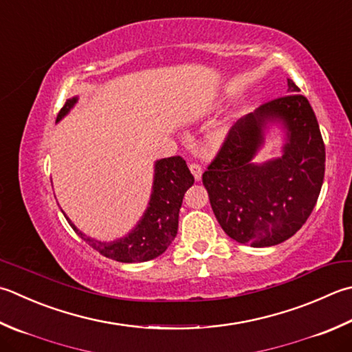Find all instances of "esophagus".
Returning <instances> with one entry per match:
<instances>
[{
    "instance_id": "1",
    "label": "esophagus",
    "mask_w": 352,
    "mask_h": 352,
    "mask_svg": "<svg viewBox=\"0 0 352 352\" xmlns=\"http://www.w3.org/2000/svg\"><path fill=\"white\" fill-rule=\"evenodd\" d=\"M189 169H190L192 175H194V178H195L197 182L201 180V175H203V168L199 166V164H197V163H190V164H189Z\"/></svg>"
}]
</instances>
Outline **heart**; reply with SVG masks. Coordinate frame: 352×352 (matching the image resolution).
Wrapping results in <instances>:
<instances>
[{
  "label": "heart",
  "instance_id": "b5f03b06",
  "mask_svg": "<svg viewBox=\"0 0 352 352\" xmlns=\"http://www.w3.org/2000/svg\"><path fill=\"white\" fill-rule=\"evenodd\" d=\"M218 137H224V131H219V133H218Z\"/></svg>",
  "mask_w": 352,
  "mask_h": 352
}]
</instances>
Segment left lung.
<instances>
[{
	"label": "left lung",
	"instance_id": "left-lung-1",
	"mask_svg": "<svg viewBox=\"0 0 352 352\" xmlns=\"http://www.w3.org/2000/svg\"><path fill=\"white\" fill-rule=\"evenodd\" d=\"M288 79V94L247 114L232 126L203 184L223 230L236 243L270 247L292 238L318 201L325 175V144L307 98ZM272 126L285 133L281 157L252 158Z\"/></svg>",
	"mask_w": 352,
	"mask_h": 352
}]
</instances>
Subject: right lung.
I'll return each instance as SVG.
<instances>
[{"label":"right lung","mask_w":352,"mask_h":352,"mask_svg":"<svg viewBox=\"0 0 352 352\" xmlns=\"http://www.w3.org/2000/svg\"><path fill=\"white\" fill-rule=\"evenodd\" d=\"M79 98L68 99L60 108L56 122L62 120L72 111ZM194 184V175L180 155L162 158L154 164V182L151 190L148 208L137 226L128 235L114 241H99L87 236L65 215L68 224L87 244L98 250L103 256L119 263H144L166 252L178 230V212L183 197Z\"/></svg>","instance_id":"add662e5"}]
</instances>
